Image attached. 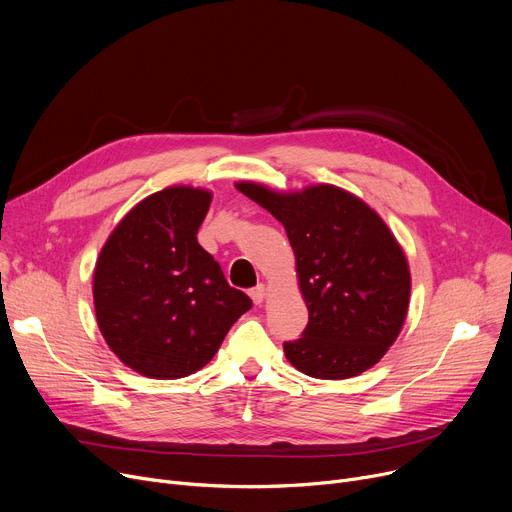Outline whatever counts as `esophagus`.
Segmentation results:
<instances>
[{
    "mask_svg": "<svg viewBox=\"0 0 512 512\" xmlns=\"http://www.w3.org/2000/svg\"><path fill=\"white\" fill-rule=\"evenodd\" d=\"M265 292H267V288L263 286V284H257L255 288H251V298H253V302L255 304H261L263 302V298H265Z\"/></svg>",
    "mask_w": 512,
    "mask_h": 512,
    "instance_id": "1",
    "label": "esophagus"
}]
</instances>
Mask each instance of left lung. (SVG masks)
<instances>
[{
	"label": "left lung",
	"mask_w": 512,
	"mask_h": 512,
	"mask_svg": "<svg viewBox=\"0 0 512 512\" xmlns=\"http://www.w3.org/2000/svg\"><path fill=\"white\" fill-rule=\"evenodd\" d=\"M236 189L286 228L309 323L286 358L315 379H350L395 342L410 304V269L387 224L364 201L333 185L276 193Z\"/></svg>",
	"instance_id": "obj_1"
}]
</instances>
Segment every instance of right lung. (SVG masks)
<instances>
[{
  "label": "right lung",
  "mask_w": 512,
  "mask_h": 512,
  "mask_svg": "<svg viewBox=\"0 0 512 512\" xmlns=\"http://www.w3.org/2000/svg\"><path fill=\"white\" fill-rule=\"evenodd\" d=\"M212 195L168 187L140 201L113 230L94 269L102 337L129 368L181 379L206 366L253 302L232 288L197 243Z\"/></svg>",
  "instance_id": "add662e5"
}]
</instances>
